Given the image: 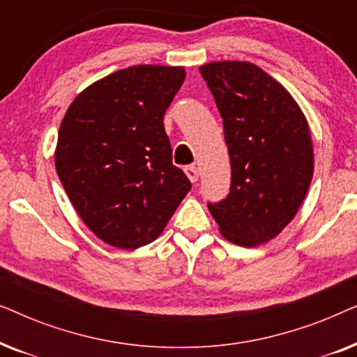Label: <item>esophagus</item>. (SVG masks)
<instances>
[{"label":"esophagus","mask_w":357,"mask_h":357,"mask_svg":"<svg viewBox=\"0 0 357 357\" xmlns=\"http://www.w3.org/2000/svg\"><path fill=\"white\" fill-rule=\"evenodd\" d=\"M185 174H187V177L192 180L193 183L198 180V169L195 167V165H187V167H185Z\"/></svg>","instance_id":"1"}]
</instances>
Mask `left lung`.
Returning <instances> with one entry per match:
<instances>
[{"label":"left lung","instance_id":"left-lung-1","mask_svg":"<svg viewBox=\"0 0 357 357\" xmlns=\"http://www.w3.org/2000/svg\"><path fill=\"white\" fill-rule=\"evenodd\" d=\"M224 121L231 193L209 203L219 232L241 247L275 238L299 211L312 175L309 121L287 89L250 61L199 66Z\"/></svg>","mask_w":357,"mask_h":357}]
</instances>
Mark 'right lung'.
<instances>
[{"label":"right lung","instance_id":"obj_1","mask_svg":"<svg viewBox=\"0 0 357 357\" xmlns=\"http://www.w3.org/2000/svg\"><path fill=\"white\" fill-rule=\"evenodd\" d=\"M183 79V66L125 68L87 86L63 116L56 174L86 226L112 247L155 241L192 188L164 128Z\"/></svg>","mask_w":357,"mask_h":357}]
</instances>
